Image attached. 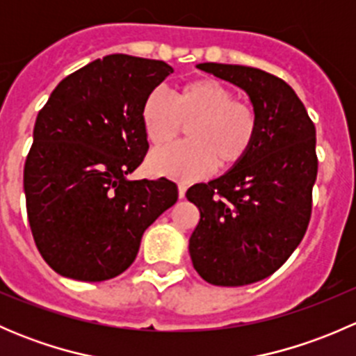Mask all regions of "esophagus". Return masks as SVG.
Here are the masks:
<instances>
[{"label": "esophagus", "instance_id": "esophagus-1", "mask_svg": "<svg viewBox=\"0 0 356 356\" xmlns=\"http://www.w3.org/2000/svg\"><path fill=\"white\" fill-rule=\"evenodd\" d=\"M177 189H179V198H184V196H186V189H188V186H186L184 182H179Z\"/></svg>", "mask_w": 356, "mask_h": 356}]
</instances>
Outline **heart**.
<instances>
[{"instance_id":"1","label":"heart","mask_w":356,"mask_h":356,"mask_svg":"<svg viewBox=\"0 0 356 356\" xmlns=\"http://www.w3.org/2000/svg\"><path fill=\"white\" fill-rule=\"evenodd\" d=\"M141 124L153 146L170 143L182 124L188 141L158 149L148 158L152 174L167 177H203L213 170L232 168L251 152L258 134L257 108L217 79L203 77L182 84L174 98L163 91L149 92L141 108Z\"/></svg>"}]
</instances>
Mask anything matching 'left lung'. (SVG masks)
<instances>
[{
    "label": "left lung",
    "instance_id": "obj_1",
    "mask_svg": "<svg viewBox=\"0 0 356 356\" xmlns=\"http://www.w3.org/2000/svg\"><path fill=\"white\" fill-rule=\"evenodd\" d=\"M198 68L245 89L258 113L245 160L186 193L200 210L189 238L196 272L213 286L238 288L274 274L307 232L318 170L315 125L293 88L268 72L225 63Z\"/></svg>",
    "mask_w": 356,
    "mask_h": 356
}]
</instances>
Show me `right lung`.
<instances>
[{
	"label": "right lung",
	"instance_id": "right-lung-1",
	"mask_svg": "<svg viewBox=\"0 0 356 356\" xmlns=\"http://www.w3.org/2000/svg\"><path fill=\"white\" fill-rule=\"evenodd\" d=\"M172 72L108 55L67 75L39 110L25 203L39 253L63 277L99 282L127 270L146 229L177 201L168 179H127L149 148L143 103Z\"/></svg>",
	"mask_w": 356,
	"mask_h": 356
}]
</instances>
